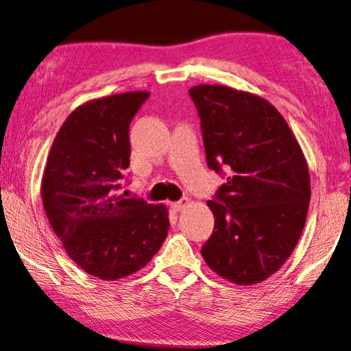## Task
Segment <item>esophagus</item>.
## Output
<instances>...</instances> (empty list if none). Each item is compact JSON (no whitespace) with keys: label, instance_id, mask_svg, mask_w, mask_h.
Returning a JSON list of instances; mask_svg holds the SVG:
<instances>
[{"label":"esophagus","instance_id":"obj_1","mask_svg":"<svg viewBox=\"0 0 351 351\" xmlns=\"http://www.w3.org/2000/svg\"><path fill=\"white\" fill-rule=\"evenodd\" d=\"M188 204H189L188 199H181L178 202H171V208L175 210V212H181V210H183Z\"/></svg>","mask_w":351,"mask_h":351}]
</instances>
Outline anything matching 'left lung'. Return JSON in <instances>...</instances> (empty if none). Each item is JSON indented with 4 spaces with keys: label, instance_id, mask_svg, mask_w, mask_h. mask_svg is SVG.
<instances>
[{
    "label": "left lung",
    "instance_id": "obj_1",
    "mask_svg": "<svg viewBox=\"0 0 351 351\" xmlns=\"http://www.w3.org/2000/svg\"><path fill=\"white\" fill-rule=\"evenodd\" d=\"M207 165L226 183L207 205L215 228L205 263L239 286L268 279L295 249L311 197L310 173L287 121L263 97L223 85L189 90Z\"/></svg>",
    "mask_w": 351,
    "mask_h": 351
}]
</instances>
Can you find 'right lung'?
<instances>
[{"mask_svg": "<svg viewBox=\"0 0 351 351\" xmlns=\"http://www.w3.org/2000/svg\"><path fill=\"white\" fill-rule=\"evenodd\" d=\"M151 93L101 97L77 107L56 134L41 199L70 258L91 276L136 273L168 234L165 205L120 194L130 167V123Z\"/></svg>", "mask_w": 351, "mask_h": 351, "instance_id": "1", "label": "right lung"}]
</instances>
